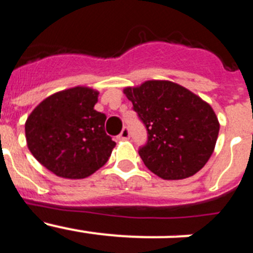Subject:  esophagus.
<instances>
[{"label": "esophagus", "mask_w": 253, "mask_h": 253, "mask_svg": "<svg viewBox=\"0 0 253 253\" xmlns=\"http://www.w3.org/2000/svg\"><path fill=\"white\" fill-rule=\"evenodd\" d=\"M129 137H130V131H129L128 126H124L122 130V133L118 135V139L120 140H125V139H129Z\"/></svg>", "instance_id": "34e87169"}]
</instances>
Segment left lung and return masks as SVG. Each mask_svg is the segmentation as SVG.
<instances>
[{
    "label": "left lung",
    "instance_id": "1",
    "mask_svg": "<svg viewBox=\"0 0 253 253\" xmlns=\"http://www.w3.org/2000/svg\"><path fill=\"white\" fill-rule=\"evenodd\" d=\"M124 93L147 129L138 151L147 169L163 180H181L205 166L219 133L209 104L169 81H147Z\"/></svg>",
    "mask_w": 253,
    "mask_h": 253
}]
</instances>
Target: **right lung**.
I'll use <instances>...</instances> for the list:
<instances>
[{
  "instance_id": "1",
  "label": "right lung",
  "mask_w": 253,
  "mask_h": 253,
  "mask_svg": "<svg viewBox=\"0 0 253 253\" xmlns=\"http://www.w3.org/2000/svg\"><path fill=\"white\" fill-rule=\"evenodd\" d=\"M99 93L73 87L46 97L25 123L31 154L64 178H84L107 162L116 143L105 131L106 115L93 109Z\"/></svg>"
}]
</instances>
